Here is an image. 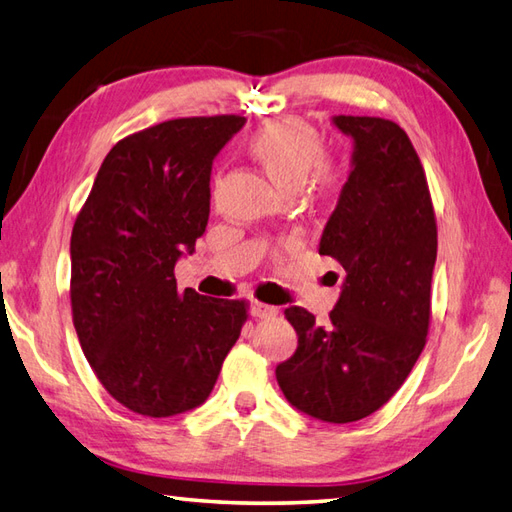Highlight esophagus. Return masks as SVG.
I'll use <instances>...</instances> for the list:
<instances>
[{"label": "esophagus", "mask_w": 512, "mask_h": 512, "mask_svg": "<svg viewBox=\"0 0 512 512\" xmlns=\"http://www.w3.org/2000/svg\"><path fill=\"white\" fill-rule=\"evenodd\" d=\"M249 314H252L254 318H276L278 309L271 307V305H265V302L254 300L252 305H249Z\"/></svg>", "instance_id": "esophagus-1"}]
</instances>
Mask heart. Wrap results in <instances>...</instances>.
Instances as JSON below:
<instances>
[{
	"instance_id": "b5f03b06",
	"label": "heart",
	"mask_w": 512,
	"mask_h": 512,
	"mask_svg": "<svg viewBox=\"0 0 512 512\" xmlns=\"http://www.w3.org/2000/svg\"><path fill=\"white\" fill-rule=\"evenodd\" d=\"M249 148L265 163L267 172L285 190L302 187L322 156L318 132L305 121L283 117L254 132Z\"/></svg>"
}]
</instances>
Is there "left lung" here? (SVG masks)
<instances>
[{"instance_id": "1", "label": "left lung", "mask_w": 512, "mask_h": 512, "mask_svg": "<svg viewBox=\"0 0 512 512\" xmlns=\"http://www.w3.org/2000/svg\"><path fill=\"white\" fill-rule=\"evenodd\" d=\"M353 139L351 172L318 252L344 269L327 325L285 309L298 349L276 367L298 411L331 424L356 422L391 400L426 344L437 225L426 174L398 123L333 117Z\"/></svg>"}]
</instances>
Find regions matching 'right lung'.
I'll list each match as a JSON object with an SVG mask.
<instances>
[{"label":"right lung","instance_id":"right-lung-1","mask_svg":"<svg viewBox=\"0 0 512 512\" xmlns=\"http://www.w3.org/2000/svg\"><path fill=\"white\" fill-rule=\"evenodd\" d=\"M245 117L163 121L103 159L70 238L83 356L114 400L170 417L203 404L247 320L245 300L176 289L174 265L210 218L214 156Z\"/></svg>","mask_w":512,"mask_h":512}]
</instances>
